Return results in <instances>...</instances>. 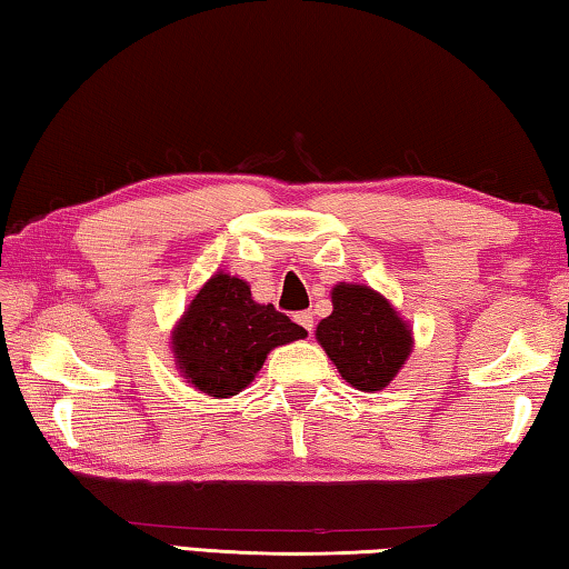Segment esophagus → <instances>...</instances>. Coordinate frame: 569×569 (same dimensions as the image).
Segmentation results:
<instances>
[{"mask_svg":"<svg viewBox=\"0 0 569 569\" xmlns=\"http://www.w3.org/2000/svg\"><path fill=\"white\" fill-rule=\"evenodd\" d=\"M296 323L303 326V329H306L308 333H311V331H313V313H311V311L296 313Z\"/></svg>","mask_w":569,"mask_h":569,"instance_id":"1","label":"esophagus"}]
</instances>
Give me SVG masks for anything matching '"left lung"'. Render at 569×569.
<instances>
[{"label": "left lung", "mask_w": 569, "mask_h": 569, "mask_svg": "<svg viewBox=\"0 0 569 569\" xmlns=\"http://www.w3.org/2000/svg\"><path fill=\"white\" fill-rule=\"evenodd\" d=\"M333 311L316 326V339L341 377L359 391H381L411 353V329L369 286L339 283Z\"/></svg>", "instance_id": "1"}]
</instances>
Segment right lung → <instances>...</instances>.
I'll list each match as a JSON object with an SVG mask.
<instances>
[{
    "mask_svg": "<svg viewBox=\"0 0 569 569\" xmlns=\"http://www.w3.org/2000/svg\"><path fill=\"white\" fill-rule=\"evenodd\" d=\"M306 329L268 303H256L243 278L216 273L172 331L182 377L216 399L243 391L271 349L303 339Z\"/></svg>",
    "mask_w": 569,
    "mask_h": 569,
    "instance_id": "add662e5",
    "label": "right lung"
}]
</instances>
